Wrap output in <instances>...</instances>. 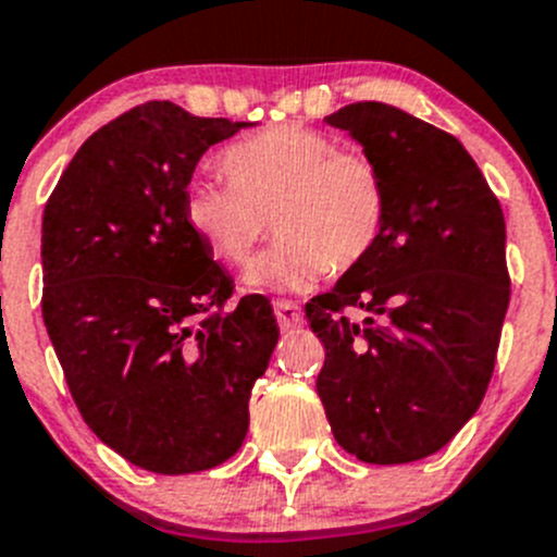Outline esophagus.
Listing matches in <instances>:
<instances>
[{
	"label": "esophagus",
	"mask_w": 557,
	"mask_h": 557,
	"mask_svg": "<svg viewBox=\"0 0 557 557\" xmlns=\"http://www.w3.org/2000/svg\"><path fill=\"white\" fill-rule=\"evenodd\" d=\"M274 315H277V323L283 332L301 326V310L290 299H274Z\"/></svg>",
	"instance_id": "esophagus-1"
}]
</instances>
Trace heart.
Masks as SVG:
<instances>
[{
    "instance_id": "1",
    "label": "heart",
    "mask_w": 557,
    "mask_h": 557,
    "mask_svg": "<svg viewBox=\"0 0 557 557\" xmlns=\"http://www.w3.org/2000/svg\"><path fill=\"white\" fill-rule=\"evenodd\" d=\"M231 182L196 176L185 187V220L218 261L242 267L267 236L280 239L247 272L250 288L305 290L372 256L386 228L381 169L343 152L310 127L277 124L223 152Z\"/></svg>"
}]
</instances>
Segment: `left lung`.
Instances as JSON below:
<instances>
[{
    "label": "left lung",
    "mask_w": 557,
    "mask_h": 557,
    "mask_svg": "<svg viewBox=\"0 0 557 557\" xmlns=\"http://www.w3.org/2000/svg\"><path fill=\"white\" fill-rule=\"evenodd\" d=\"M326 122L375 160L388 212L372 256L305 305L326 350L318 397L361 462L422 460L460 433L493 377L511 294L504 212L435 124L386 102H354Z\"/></svg>",
    "instance_id": "left-lung-1"
}]
</instances>
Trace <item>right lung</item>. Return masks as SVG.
Segmentation results:
<instances>
[{"instance_id":"add662e5","label":"right lung","mask_w":557,"mask_h":557,"mask_svg":"<svg viewBox=\"0 0 557 557\" xmlns=\"http://www.w3.org/2000/svg\"><path fill=\"white\" fill-rule=\"evenodd\" d=\"M247 122L169 100L102 124L42 212V321L91 433L152 473L209 471L239 451L252 383L280 329L242 296L185 220L198 160Z\"/></svg>"}]
</instances>
